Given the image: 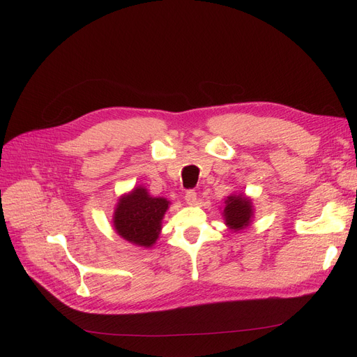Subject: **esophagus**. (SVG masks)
Here are the masks:
<instances>
[{
	"mask_svg": "<svg viewBox=\"0 0 357 357\" xmlns=\"http://www.w3.org/2000/svg\"><path fill=\"white\" fill-rule=\"evenodd\" d=\"M185 201H186V204L195 205V204H197V192H195L194 190L186 191V194H185Z\"/></svg>",
	"mask_w": 357,
	"mask_h": 357,
	"instance_id": "34e87169",
	"label": "esophagus"
}]
</instances>
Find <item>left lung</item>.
Returning a JSON list of instances; mask_svg holds the SVG:
<instances>
[{
  "label": "left lung",
  "mask_w": 357,
  "mask_h": 357,
  "mask_svg": "<svg viewBox=\"0 0 357 357\" xmlns=\"http://www.w3.org/2000/svg\"><path fill=\"white\" fill-rule=\"evenodd\" d=\"M252 214V202L249 198L241 195H231L227 198L224 218H226V224L230 229L241 230L248 227Z\"/></svg>",
  "instance_id": "obj_1"
}]
</instances>
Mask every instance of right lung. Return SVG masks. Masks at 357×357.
<instances>
[{
	"label": "right lung",
	"mask_w": 357,
	"mask_h": 357,
	"mask_svg": "<svg viewBox=\"0 0 357 357\" xmlns=\"http://www.w3.org/2000/svg\"><path fill=\"white\" fill-rule=\"evenodd\" d=\"M169 201L150 197L144 188L120 198L114 213L116 231L135 245L150 248L160 233V222Z\"/></svg>",
	"instance_id": "right-lung-1"
}]
</instances>
